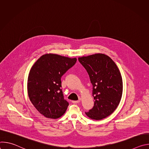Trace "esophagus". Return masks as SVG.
I'll list each match as a JSON object with an SVG mask.
<instances>
[{
  "label": "esophagus",
  "instance_id": "obj_1",
  "mask_svg": "<svg viewBox=\"0 0 149 149\" xmlns=\"http://www.w3.org/2000/svg\"><path fill=\"white\" fill-rule=\"evenodd\" d=\"M80 102V100H77V101H72V102L73 104H77V103H78Z\"/></svg>",
  "mask_w": 149,
  "mask_h": 149
}]
</instances>
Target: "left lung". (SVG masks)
I'll return each mask as SVG.
<instances>
[{"mask_svg": "<svg viewBox=\"0 0 149 149\" xmlns=\"http://www.w3.org/2000/svg\"><path fill=\"white\" fill-rule=\"evenodd\" d=\"M78 61L89 75L95 101L93 108L86 114L93 120L105 118L117 109L122 97L120 72L115 62L105 54L82 56Z\"/></svg>", "mask_w": 149, "mask_h": 149, "instance_id": "left-lung-1", "label": "left lung"}]
</instances>
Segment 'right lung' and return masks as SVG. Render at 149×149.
<instances>
[{
	"label": "right lung",
	"mask_w": 149,
	"mask_h": 149,
	"mask_svg": "<svg viewBox=\"0 0 149 149\" xmlns=\"http://www.w3.org/2000/svg\"><path fill=\"white\" fill-rule=\"evenodd\" d=\"M77 62L56 54L41 56L32 67L28 79V93L36 109L47 118L63 115L69 105L61 89L62 76Z\"/></svg>",
	"instance_id": "add662e5"
}]
</instances>
